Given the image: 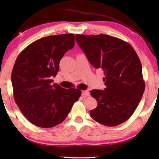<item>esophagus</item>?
Instances as JSON below:
<instances>
[{
    "label": "esophagus",
    "instance_id": "esophagus-1",
    "mask_svg": "<svg viewBox=\"0 0 159 159\" xmlns=\"http://www.w3.org/2000/svg\"><path fill=\"white\" fill-rule=\"evenodd\" d=\"M82 96L83 97H88V96H90V92L88 90L82 91Z\"/></svg>",
    "mask_w": 159,
    "mask_h": 159
}]
</instances>
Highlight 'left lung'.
<instances>
[{"mask_svg": "<svg viewBox=\"0 0 159 159\" xmlns=\"http://www.w3.org/2000/svg\"><path fill=\"white\" fill-rule=\"evenodd\" d=\"M78 45L90 64L104 71V90L90 95L98 107L90 116L104 125L116 126L130 118L140 102L145 84L141 61L128 43L106 34H76Z\"/></svg>", "mask_w": 159, "mask_h": 159, "instance_id": "obj_1", "label": "left lung"}]
</instances>
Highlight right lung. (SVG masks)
Listing matches in <instances>:
<instances>
[{
  "mask_svg": "<svg viewBox=\"0 0 159 159\" xmlns=\"http://www.w3.org/2000/svg\"><path fill=\"white\" fill-rule=\"evenodd\" d=\"M73 34L49 36L25 48L13 66L11 80L14 99L20 111L32 124L52 128L60 124L79 100L81 91L64 89L52 83L60 61L74 46Z\"/></svg>",
  "mask_w": 159,
  "mask_h": 159,
  "instance_id": "add662e5",
  "label": "right lung"
}]
</instances>
